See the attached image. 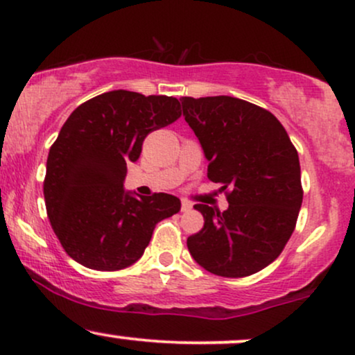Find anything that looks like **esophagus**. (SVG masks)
<instances>
[{
  "instance_id": "obj_1",
  "label": "esophagus",
  "mask_w": 355,
  "mask_h": 355,
  "mask_svg": "<svg viewBox=\"0 0 355 355\" xmlns=\"http://www.w3.org/2000/svg\"><path fill=\"white\" fill-rule=\"evenodd\" d=\"M191 210V203L187 202V200H182V211H190Z\"/></svg>"
}]
</instances>
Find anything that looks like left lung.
<instances>
[{"mask_svg": "<svg viewBox=\"0 0 355 355\" xmlns=\"http://www.w3.org/2000/svg\"><path fill=\"white\" fill-rule=\"evenodd\" d=\"M183 117L202 145L208 178L226 191L228 210L195 205L205 225L187 240L190 254L213 275L245 277L281 254L302 203L301 166L281 122L230 96L182 97Z\"/></svg>", "mask_w": 355, "mask_h": 355, "instance_id": "obj_1", "label": "left lung"}]
</instances>
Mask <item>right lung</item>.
I'll list each match as a JSON object with an SVG mask.
<instances>
[{"instance_id": "obj_1", "label": "right lung", "mask_w": 355, "mask_h": 355, "mask_svg": "<svg viewBox=\"0 0 355 355\" xmlns=\"http://www.w3.org/2000/svg\"><path fill=\"white\" fill-rule=\"evenodd\" d=\"M182 115L180 101L139 92H104L69 115L46 164V210L74 261L117 271L139 261L160 220L180 211L168 193L137 198L123 189L127 164L145 137Z\"/></svg>"}]
</instances>
